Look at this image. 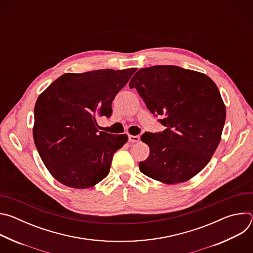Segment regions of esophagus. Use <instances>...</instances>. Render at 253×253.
I'll list each match as a JSON object with an SVG mask.
<instances>
[{"label":"esophagus","mask_w":253,"mask_h":253,"mask_svg":"<svg viewBox=\"0 0 253 253\" xmlns=\"http://www.w3.org/2000/svg\"><path fill=\"white\" fill-rule=\"evenodd\" d=\"M139 140H140L139 136H133V135H129L128 136V141L130 143H135V142H138Z\"/></svg>","instance_id":"obj_1"}]
</instances>
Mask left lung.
Instances as JSON below:
<instances>
[{"label": "left lung", "mask_w": 253, "mask_h": 253, "mask_svg": "<svg viewBox=\"0 0 253 253\" xmlns=\"http://www.w3.org/2000/svg\"><path fill=\"white\" fill-rule=\"evenodd\" d=\"M130 88L165 126L141 140L150 154L139 163L146 176L167 184L185 182L209 162L221 139L226 109L219 90L205 74L172 65L142 68Z\"/></svg>", "instance_id": "left-lung-1"}]
</instances>
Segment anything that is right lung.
I'll return each mask as SVG.
<instances>
[{
	"label": "right lung",
	"instance_id": "right-lung-1",
	"mask_svg": "<svg viewBox=\"0 0 253 253\" xmlns=\"http://www.w3.org/2000/svg\"><path fill=\"white\" fill-rule=\"evenodd\" d=\"M136 70L66 73L39 96L34 109L35 145L62 184L85 189L109 174L114 153L128 137L99 131L96 118L112 115V101Z\"/></svg>",
	"mask_w": 253,
	"mask_h": 253
}]
</instances>
